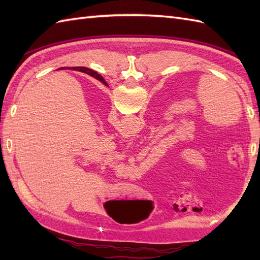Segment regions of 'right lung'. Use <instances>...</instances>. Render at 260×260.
I'll use <instances>...</instances> for the list:
<instances>
[{"label": "right lung", "instance_id": "right-lung-1", "mask_svg": "<svg viewBox=\"0 0 260 260\" xmlns=\"http://www.w3.org/2000/svg\"><path fill=\"white\" fill-rule=\"evenodd\" d=\"M81 69H84V68H81ZM86 70V72L84 70H81L82 73H86V74H89L91 77H93V78H96V79H98V80H104L103 79V77L101 76V75H98L97 73H95V71H92V70H90V69H88V68H86L85 69Z\"/></svg>", "mask_w": 260, "mask_h": 260}]
</instances>
